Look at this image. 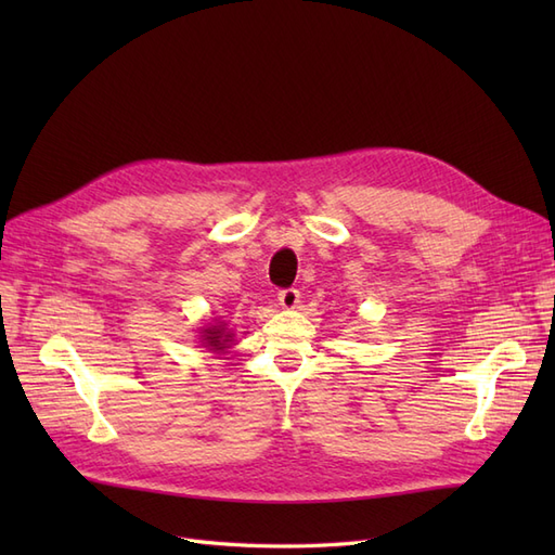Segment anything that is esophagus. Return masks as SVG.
I'll list each match as a JSON object with an SVG mask.
<instances>
[{
    "mask_svg": "<svg viewBox=\"0 0 555 555\" xmlns=\"http://www.w3.org/2000/svg\"><path fill=\"white\" fill-rule=\"evenodd\" d=\"M278 300H280V306H282L284 310H294V308L300 304V292L294 289V287L280 289V292H278Z\"/></svg>",
    "mask_w": 555,
    "mask_h": 555,
    "instance_id": "34e87169",
    "label": "esophagus"
}]
</instances>
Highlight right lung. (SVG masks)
<instances>
[{"label": "right lung", "instance_id": "add662e5", "mask_svg": "<svg viewBox=\"0 0 555 555\" xmlns=\"http://www.w3.org/2000/svg\"><path fill=\"white\" fill-rule=\"evenodd\" d=\"M222 338H229V335H224V331L220 328V326H215V328H206V335H204V340H206V345L208 347H212V349H222L224 347V343H222Z\"/></svg>", "mask_w": 555, "mask_h": 555}]
</instances>
